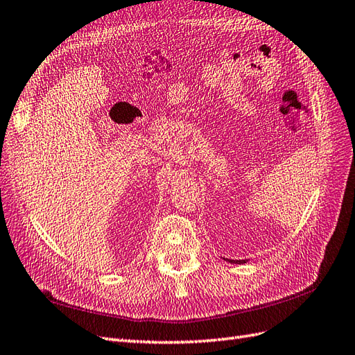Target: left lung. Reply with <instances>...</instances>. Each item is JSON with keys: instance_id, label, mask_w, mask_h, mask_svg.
Instances as JSON below:
<instances>
[{"instance_id": "left-lung-1", "label": "left lung", "mask_w": 355, "mask_h": 355, "mask_svg": "<svg viewBox=\"0 0 355 355\" xmlns=\"http://www.w3.org/2000/svg\"><path fill=\"white\" fill-rule=\"evenodd\" d=\"M227 261H230V263H237V264H243V263H246L245 260H227Z\"/></svg>"}]
</instances>
